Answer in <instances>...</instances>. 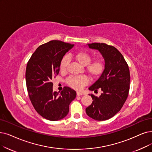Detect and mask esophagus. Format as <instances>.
Wrapping results in <instances>:
<instances>
[{
  "label": "esophagus",
  "instance_id": "1",
  "mask_svg": "<svg viewBox=\"0 0 152 152\" xmlns=\"http://www.w3.org/2000/svg\"><path fill=\"white\" fill-rule=\"evenodd\" d=\"M83 95V94L82 92H77V96H82Z\"/></svg>",
  "mask_w": 152,
  "mask_h": 152
}]
</instances>
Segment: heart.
<instances>
[{
    "instance_id": "1",
    "label": "heart",
    "mask_w": 152,
    "mask_h": 152,
    "mask_svg": "<svg viewBox=\"0 0 152 152\" xmlns=\"http://www.w3.org/2000/svg\"><path fill=\"white\" fill-rule=\"evenodd\" d=\"M75 58L82 65H87V71L90 77L92 78L99 77L105 69V63L102 59H97L90 63L92 57L87 52L80 51L76 53ZM69 62V57L67 56H64L60 62V70L63 72L65 71L67 69ZM66 83L72 88L80 90L88 83V78L85 75L72 76L66 80Z\"/></svg>"
}]
</instances>
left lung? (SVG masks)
<instances>
[{"label":"left lung","mask_w":152,"mask_h":152,"mask_svg":"<svg viewBox=\"0 0 152 152\" xmlns=\"http://www.w3.org/2000/svg\"><path fill=\"white\" fill-rule=\"evenodd\" d=\"M86 46V45H85ZM91 49L98 50L104 59L105 69L88 89L102 93L99 96L91 94L93 102L86 108L88 117L98 121L113 117L123 107L130 89L129 66L124 56L116 48L104 43L88 44Z\"/></svg>","instance_id":"8db88e82"}]
</instances>
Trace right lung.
<instances>
[{"mask_svg":"<svg viewBox=\"0 0 152 152\" xmlns=\"http://www.w3.org/2000/svg\"><path fill=\"white\" fill-rule=\"evenodd\" d=\"M74 46L60 40H51L39 46L27 63V88L30 101L37 113L44 118L57 121L69 112V105L76 92L65 87L61 92H53L52 78L57 75L61 60Z\"/></svg>","mask_w":152,"mask_h":152,"instance_id":"obj_1","label":"right lung"}]
</instances>
